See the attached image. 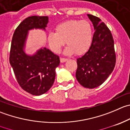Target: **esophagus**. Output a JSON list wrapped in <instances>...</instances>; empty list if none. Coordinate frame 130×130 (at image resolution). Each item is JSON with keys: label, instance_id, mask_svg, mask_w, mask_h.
I'll list each match as a JSON object with an SVG mask.
<instances>
[{"label": "esophagus", "instance_id": "1", "mask_svg": "<svg viewBox=\"0 0 130 130\" xmlns=\"http://www.w3.org/2000/svg\"><path fill=\"white\" fill-rule=\"evenodd\" d=\"M67 61V58H60V62L61 63H64Z\"/></svg>", "mask_w": 130, "mask_h": 130}]
</instances>
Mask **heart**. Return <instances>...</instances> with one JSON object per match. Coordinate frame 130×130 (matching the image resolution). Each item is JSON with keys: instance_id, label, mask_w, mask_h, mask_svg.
Instances as JSON below:
<instances>
[{"instance_id": "heart-1", "label": "heart", "mask_w": 130, "mask_h": 130, "mask_svg": "<svg viewBox=\"0 0 130 130\" xmlns=\"http://www.w3.org/2000/svg\"><path fill=\"white\" fill-rule=\"evenodd\" d=\"M55 33H49L47 42L50 50L60 53L67 42L66 55H77L86 53L90 48L93 40L91 24L86 20H71L58 24L55 28Z\"/></svg>"}]
</instances>
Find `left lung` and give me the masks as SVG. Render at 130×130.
<instances>
[{
  "label": "left lung",
  "mask_w": 130,
  "mask_h": 130,
  "mask_svg": "<svg viewBox=\"0 0 130 130\" xmlns=\"http://www.w3.org/2000/svg\"><path fill=\"white\" fill-rule=\"evenodd\" d=\"M95 30L90 48L77 59L75 77L84 88H96L112 72L116 65V54L112 36L109 28L99 18L88 14Z\"/></svg>",
  "instance_id": "1"
}]
</instances>
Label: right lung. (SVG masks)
<instances>
[{
	"instance_id": "obj_1",
	"label": "right lung",
	"mask_w": 130,
	"mask_h": 130,
	"mask_svg": "<svg viewBox=\"0 0 130 130\" xmlns=\"http://www.w3.org/2000/svg\"><path fill=\"white\" fill-rule=\"evenodd\" d=\"M48 22V16L26 18L16 28L11 42L9 62L16 80L23 89L36 96L46 93L51 88L60 58L46 47L39 49L33 55L26 54L24 49L29 30H46Z\"/></svg>"
}]
</instances>
